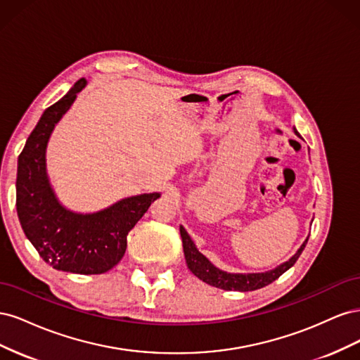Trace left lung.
Masks as SVG:
<instances>
[{
    "label": "left lung",
    "instance_id": "left-lung-1",
    "mask_svg": "<svg viewBox=\"0 0 360 360\" xmlns=\"http://www.w3.org/2000/svg\"><path fill=\"white\" fill-rule=\"evenodd\" d=\"M294 134L300 136L296 129H294ZM180 234H181V242H183L184 258H186V264L192 274L197 278H200L202 282H205V284L213 285L216 288H222L226 291H254L271 284V282L276 281L282 274H285L290 267L294 266V263H296L297 258L300 257L302 250L308 243V237H307V240L303 242V245L297 249V252L294 254L288 261L282 263L274 270L264 271V274H226V271L214 267L210 261L200 252L191 238V236L186 233V230H184L183 226H180Z\"/></svg>",
    "mask_w": 360,
    "mask_h": 360
}]
</instances>
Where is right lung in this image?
Returning a JSON list of instances; mask_svg holds the SVG:
<instances>
[{
  "label": "right lung",
  "mask_w": 360,
  "mask_h": 360,
  "mask_svg": "<svg viewBox=\"0 0 360 360\" xmlns=\"http://www.w3.org/2000/svg\"><path fill=\"white\" fill-rule=\"evenodd\" d=\"M86 85L81 78L41 114L18 159L16 210L31 245L49 266L79 275H101L123 258L127 234L160 193L120 200L96 213L68 210L46 174V146L53 127Z\"/></svg>",
  "instance_id": "right-lung-1"
}]
</instances>
